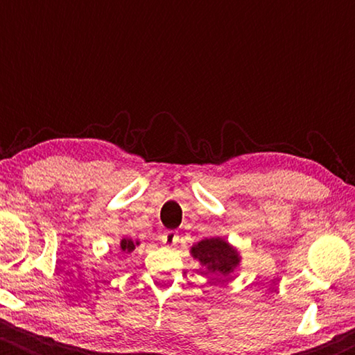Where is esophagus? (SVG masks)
<instances>
[{"instance_id":"34e87169","label":"esophagus","mask_w":355,"mask_h":355,"mask_svg":"<svg viewBox=\"0 0 355 355\" xmlns=\"http://www.w3.org/2000/svg\"><path fill=\"white\" fill-rule=\"evenodd\" d=\"M179 241V234L176 231H164L162 234V242L166 247H174Z\"/></svg>"}]
</instances>
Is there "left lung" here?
I'll return each mask as SVG.
<instances>
[{"mask_svg": "<svg viewBox=\"0 0 355 355\" xmlns=\"http://www.w3.org/2000/svg\"><path fill=\"white\" fill-rule=\"evenodd\" d=\"M191 255L200 263V273L220 279L230 278L232 271L241 265V254L223 237L197 242L191 247Z\"/></svg>", "mask_w": 355, "mask_h": 355, "instance_id": "8db88e82", "label": "left lung"}]
</instances>
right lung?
Instances as JSON below:
<instances>
[{
	"instance_id": "1",
	"label": "right lung",
	"mask_w": 355,
	"mask_h": 355,
	"mask_svg": "<svg viewBox=\"0 0 355 355\" xmlns=\"http://www.w3.org/2000/svg\"><path fill=\"white\" fill-rule=\"evenodd\" d=\"M139 244H140L139 241L130 239V237H123V239H121V242H119V247H121V250L125 252V254H130V252H134V249Z\"/></svg>"
}]
</instances>
